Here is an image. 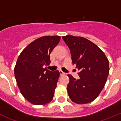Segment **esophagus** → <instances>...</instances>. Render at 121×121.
<instances>
[{
    "mask_svg": "<svg viewBox=\"0 0 121 121\" xmlns=\"http://www.w3.org/2000/svg\"><path fill=\"white\" fill-rule=\"evenodd\" d=\"M60 73L61 75H66V73H65L64 72L62 71V70H60Z\"/></svg>",
    "mask_w": 121,
    "mask_h": 121,
    "instance_id": "esophagus-1",
    "label": "esophagus"
}]
</instances>
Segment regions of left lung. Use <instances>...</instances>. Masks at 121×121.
Listing matches in <instances>:
<instances>
[{
  "label": "left lung",
  "mask_w": 121,
  "mask_h": 121,
  "mask_svg": "<svg viewBox=\"0 0 121 121\" xmlns=\"http://www.w3.org/2000/svg\"><path fill=\"white\" fill-rule=\"evenodd\" d=\"M62 39L70 49L73 65L79 70L78 79L68 75L69 96L78 104L91 103L105 86L109 73V61L103 51L87 39L70 35Z\"/></svg>",
  "instance_id": "obj_1"
}]
</instances>
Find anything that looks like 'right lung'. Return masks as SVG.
Masks as SVG:
<instances>
[{
    "instance_id": "1",
    "label": "right lung",
    "mask_w": 121,
    "mask_h": 121,
    "mask_svg": "<svg viewBox=\"0 0 121 121\" xmlns=\"http://www.w3.org/2000/svg\"><path fill=\"white\" fill-rule=\"evenodd\" d=\"M60 40V36L39 38L27 46L18 57L14 68L17 85L25 98L34 105L47 104L54 97L60 72L43 66L51 63L50 54Z\"/></svg>"
}]
</instances>
